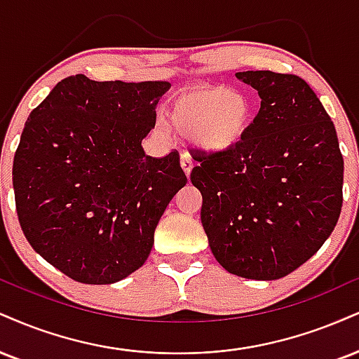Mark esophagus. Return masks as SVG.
Returning a JSON list of instances; mask_svg holds the SVG:
<instances>
[{
	"label": "esophagus",
	"instance_id": "esophagus-1",
	"mask_svg": "<svg viewBox=\"0 0 359 359\" xmlns=\"http://www.w3.org/2000/svg\"><path fill=\"white\" fill-rule=\"evenodd\" d=\"M180 165H182L185 174H187V175L191 174V170H192V167H194V162H192L191 155H189L187 152H184L182 155H180Z\"/></svg>",
	"mask_w": 359,
	"mask_h": 359
}]
</instances>
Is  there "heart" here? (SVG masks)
Here are the masks:
<instances>
[{
    "mask_svg": "<svg viewBox=\"0 0 359 359\" xmlns=\"http://www.w3.org/2000/svg\"><path fill=\"white\" fill-rule=\"evenodd\" d=\"M172 127L192 135L207 154H224L236 149L252 127L256 107L243 93L227 86H201L177 93L167 105ZM158 130L170 133L165 118H157Z\"/></svg>",
    "mask_w": 359,
    "mask_h": 359,
    "instance_id": "heart-1",
    "label": "heart"
}]
</instances>
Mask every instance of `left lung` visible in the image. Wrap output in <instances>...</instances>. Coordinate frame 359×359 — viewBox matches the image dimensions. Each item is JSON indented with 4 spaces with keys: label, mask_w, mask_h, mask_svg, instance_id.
<instances>
[{
    "label": "left lung",
    "mask_w": 359,
    "mask_h": 359,
    "mask_svg": "<svg viewBox=\"0 0 359 359\" xmlns=\"http://www.w3.org/2000/svg\"><path fill=\"white\" fill-rule=\"evenodd\" d=\"M236 76L257 90L261 110L236 149H194L191 180L219 264L245 279H280L334 231L343 155L334 123L303 79L267 70Z\"/></svg>",
    "instance_id": "obj_1"
}]
</instances>
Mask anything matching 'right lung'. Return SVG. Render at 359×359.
<instances>
[{"label": "right lung", "instance_id": "1", "mask_svg": "<svg viewBox=\"0 0 359 359\" xmlns=\"http://www.w3.org/2000/svg\"><path fill=\"white\" fill-rule=\"evenodd\" d=\"M168 81H58L29 114L13 162L20 226L68 278L111 284L147 261L168 202L187 184L177 150L145 155L142 138Z\"/></svg>", "mask_w": 359, "mask_h": 359}]
</instances>
